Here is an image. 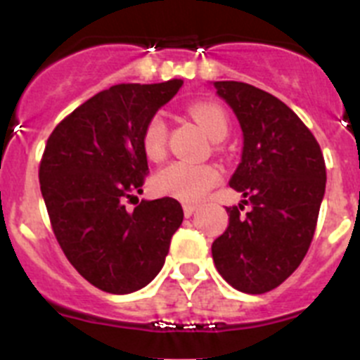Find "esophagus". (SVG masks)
<instances>
[{
  "label": "esophagus",
  "instance_id": "obj_1",
  "mask_svg": "<svg viewBox=\"0 0 360 360\" xmlns=\"http://www.w3.org/2000/svg\"><path fill=\"white\" fill-rule=\"evenodd\" d=\"M196 209H198V207H196L195 203H184V214H186L187 218H189V216L193 214V212H195Z\"/></svg>",
  "mask_w": 360,
  "mask_h": 360
}]
</instances>
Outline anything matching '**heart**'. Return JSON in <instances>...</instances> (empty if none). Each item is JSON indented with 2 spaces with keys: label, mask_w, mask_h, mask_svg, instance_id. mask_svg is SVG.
Wrapping results in <instances>:
<instances>
[{
  "label": "heart",
  "mask_w": 360,
  "mask_h": 360,
  "mask_svg": "<svg viewBox=\"0 0 360 360\" xmlns=\"http://www.w3.org/2000/svg\"><path fill=\"white\" fill-rule=\"evenodd\" d=\"M189 115L203 128L212 141H221L229 131V117L219 104L196 103L189 108ZM167 128L160 115H155L146 124L142 133V149L151 162H158L165 155ZM221 173L212 164L173 162L165 165L153 178V189L162 196H173L182 202H200L209 189L216 186Z\"/></svg>",
  "instance_id": "heart-1"
}]
</instances>
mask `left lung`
<instances>
[{
	"label": "left lung",
	"instance_id": "obj_1",
	"mask_svg": "<svg viewBox=\"0 0 360 360\" xmlns=\"http://www.w3.org/2000/svg\"><path fill=\"white\" fill-rule=\"evenodd\" d=\"M212 84L243 131L241 162L229 186L245 198L227 207L229 227L212 243V259L231 287L265 294L307 256L326 187L323 151L278 97L247 82ZM243 205H251L245 217Z\"/></svg>",
	"mask_w": 360,
	"mask_h": 360
}]
</instances>
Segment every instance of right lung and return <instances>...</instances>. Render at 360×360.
<instances>
[{"label":"right lung","mask_w":360,"mask_h":360,"mask_svg":"<svg viewBox=\"0 0 360 360\" xmlns=\"http://www.w3.org/2000/svg\"><path fill=\"white\" fill-rule=\"evenodd\" d=\"M182 84L111 86L73 110L46 141L39 184L53 234L79 274L110 294L151 283L182 225L174 198L136 196L149 171L146 124ZM128 201L137 203L133 212Z\"/></svg>","instance_id":"obj_1"}]
</instances>
